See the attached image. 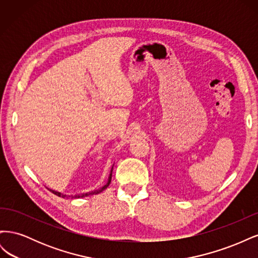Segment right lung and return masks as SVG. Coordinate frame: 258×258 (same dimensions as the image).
Segmentation results:
<instances>
[{"label": "right lung", "mask_w": 258, "mask_h": 258, "mask_svg": "<svg viewBox=\"0 0 258 258\" xmlns=\"http://www.w3.org/2000/svg\"><path fill=\"white\" fill-rule=\"evenodd\" d=\"M112 171H113V169H112ZM112 171H111V174H110V177H108V181H107V183L103 186V187H101L100 189H98V190H95V191H90V192H87V194H83V195H76V196H67V195H63V194H60V192H58V191H54V190H50V191H52L54 195H57V196H59V197H62V198H83V197H86V196H89V195H96V194H99V192H101V191H103L106 187L110 185V183H111V179H112Z\"/></svg>", "instance_id": "add662e5"}]
</instances>
